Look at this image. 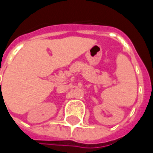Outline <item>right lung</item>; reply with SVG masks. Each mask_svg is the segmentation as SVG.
Here are the masks:
<instances>
[{"label":"right lung","mask_w":153,"mask_h":153,"mask_svg":"<svg viewBox=\"0 0 153 153\" xmlns=\"http://www.w3.org/2000/svg\"><path fill=\"white\" fill-rule=\"evenodd\" d=\"M0 83H1V82H0Z\"/></svg>","instance_id":"1"}]
</instances>
